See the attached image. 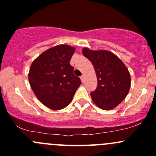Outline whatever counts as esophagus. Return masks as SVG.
I'll list each match as a JSON object with an SVG mask.
<instances>
[{"label": "esophagus", "instance_id": "34e87169", "mask_svg": "<svg viewBox=\"0 0 156 156\" xmlns=\"http://www.w3.org/2000/svg\"><path fill=\"white\" fill-rule=\"evenodd\" d=\"M81 81H82V82H84V75H82L81 76Z\"/></svg>", "mask_w": 156, "mask_h": 156}]
</instances>
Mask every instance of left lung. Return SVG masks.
Segmentation results:
<instances>
[{
	"mask_svg": "<svg viewBox=\"0 0 156 156\" xmlns=\"http://www.w3.org/2000/svg\"><path fill=\"white\" fill-rule=\"evenodd\" d=\"M82 53L94 66L97 87L90 93L93 102L99 108L110 110L119 106L130 87V75L123 62L112 52L82 49Z\"/></svg>",
	"mask_w": 156,
	"mask_h": 156,
	"instance_id": "1",
	"label": "left lung"
}]
</instances>
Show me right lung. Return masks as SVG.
I'll list each match as a JSON object with an SVG mask.
<instances>
[{
	"mask_svg": "<svg viewBox=\"0 0 156 156\" xmlns=\"http://www.w3.org/2000/svg\"><path fill=\"white\" fill-rule=\"evenodd\" d=\"M75 48L59 44L49 48L31 63L29 81L39 101L53 110L66 108L81 84L69 62Z\"/></svg>",
	"mask_w": 156,
	"mask_h": 156,
	"instance_id": "add662e5",
	"label": "right lung"
}]
</instances>
